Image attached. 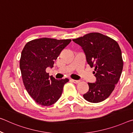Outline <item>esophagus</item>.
<instances>
[{"mask_svg": "<svg viewBox=\"0 0 133 133\" xmlns=\"http://www.w3.org/2000/svg\"><path fill=\"white\" fill-rule=\"evenodd\" d=\"M71 81L76 84H77L80 82V81H77V80H74V79H71Z\"/></svg>", "mask_w": 133, "mask_h": 133, "instance_id": "34e87169", "label": "esophagus"}]
</instances>
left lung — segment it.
I'll return each mask as SVG.
<instances>
[{
    "label": "left lung",
    "instance_id": "obj_1",
    "mask_svg": "<svg viewBox=\"0 0 133 133\" xmlns=\"http://www.w3.org/2000/svg\"><path fill=\"white\" fill-rule=\"evenodd\" d=\"M81 45L93 73L95 83H88L89 90L83 95L88 102L98 103L106 99L118 82L123 69L121 51L117 42L98 32H91L72 39Z\"/></svg>",
    "mask_w": 133,
    "mask_h": 133
}]
</instances>
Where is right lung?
<instances>
[{
  "mask_svg": "<svg viewBox=\"0 0 133 133\" xmlns=\"http://www.w3.org/2000/svg\"><path fill=\"white\" fill-rule=\"evenodd\" d=\"M71 41L42 38L28 42L23 48L19 62L23 83L38 104L50 106L56 102L69 81L67 78L57 80L49 76L45 70L53 67L54 61Z\"/></svg>",
  "mask_w": 133,
  "mask_h": 133,
  "instance_id": "1",
  "label": "right lung"
}]
</instances>
